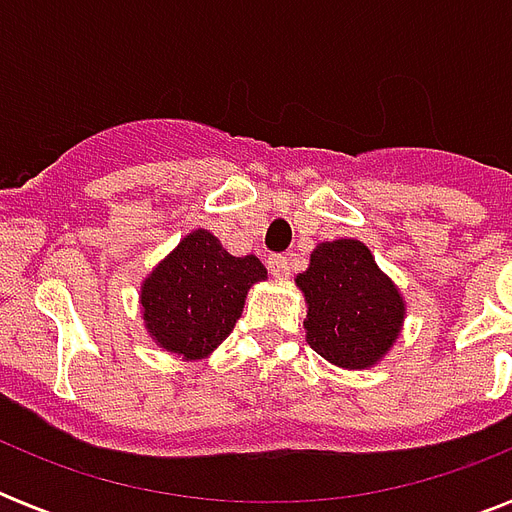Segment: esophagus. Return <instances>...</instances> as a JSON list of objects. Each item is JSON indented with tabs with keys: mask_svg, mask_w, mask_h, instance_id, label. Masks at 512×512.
I'll return each instance as SVG.
<instances>
[{
	"mask_svg": "<svg viewBox=\"0 0 512 512\" xmlns=\"http://www.w3.org/2000/svg\"><path fill=\"white\" fill-rule=\"evenodd\" d=\"M268 271H271L276 279H287V276H289L287 255H271V257H268Z\"/></svg>",
	"mask_w": 512,
	"mask_h": 512,
	"instance_id": "34e87169",
	"label": "esophagus"
}]
</instances>
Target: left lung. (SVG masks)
I'll use <instances>...</instances> for the list:
<instances>
[{
  "label": "left lung",
  "mask_w": 512,
  "mask_h": 512,
  "mask_svg": "<svg viewBox=\"0 0 512 512\" xmlns=\"http://www.w3.org/2000/svg\"><path fill=\"white\" fill-rule=\"evenodd\" d=\"M295 281L308 303V345L329 364L366 369L396 342L404 324V297L361 241L319 244L308 271Z\"/></svg>",
  "instance_id": "1"
}]
</instances>
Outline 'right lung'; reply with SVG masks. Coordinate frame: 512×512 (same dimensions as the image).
<instances>
[{
	"instance_id": "1",
	"label": "right lung",
	"mask_w": 512,
	"mask_h": 512,
	"mask_svg": "<svg viewBox=\"0 0 512 512\" xmlns=\"http://www.w3.org/2000/svg\"><path fill=\"white\" fill-rule=\"evenodd\" d=\"M265 276L255 255H228L204 228L188 233L143 281L148 332L185 361L209 356L236 327L249 287Z\"/></svg>"
}]
</instances>
